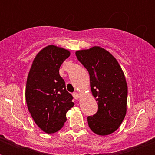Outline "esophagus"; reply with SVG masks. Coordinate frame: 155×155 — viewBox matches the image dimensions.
I'll return each instance as SVG.
<instances>
[{"instance_id": "obj_1", "label": "esophagus", "mask_w": 155, "mask_h": 155, "mask_svg": "<svg viewBox=\"0 0 155 155\" xmlns=\"http://www.w3.org/2000/svg\"><path fill=\"white\" fill-rule=\"evenodd\" d=\"M73 97L76 100L79 99V98H80V94H79L78 92H75V93H73Z\"/></svg>"}]
</instances>
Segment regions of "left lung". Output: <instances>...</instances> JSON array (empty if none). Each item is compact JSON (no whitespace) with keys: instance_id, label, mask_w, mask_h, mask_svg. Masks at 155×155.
<instances>
[{"instance_id":"obj_1","label":"left lung","mask_w":155,"mask_h":155,"mask_svg":"<svg viewBox=\"0 0 155 155\" xmlns=\"http://www.w3.org/2000/svg\"><path fill=\"white\" fill-rule=\"evenodd\" d=\"M75 55L89 73L90 86L98 102V111L87 117L92 131L98 135L115 132L126 114L128 87L119 63L100 47L77 51Z\"/></svg>"}]
</instances>
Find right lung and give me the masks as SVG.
Masks as SVG:
<instances>
[{"mask_svg":"<svg viewBox=\"0 0 155 155\" xmlns=\"http://www.w3.org/2000/svg\"><path fill=\"white\" fill-rule=\"evenodd\" d=\"M70 52L50 45L38 54L28 75L25 100L35 122L47 134L63 128L66 113L74 106L71 94L66 90L59 68Z\"/></svg>","mask_w":155,"mask_h":155,"instance_id":"1","label":"right lung"}]
</instances>
